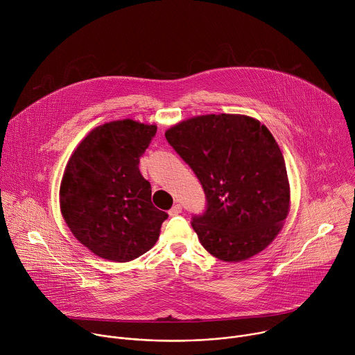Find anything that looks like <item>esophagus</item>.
<instances>
[{"mask_svg":"<svg viewBox=\"0 0 355 355\" xmlns=\"http://www.w3.org/2000/svg\"><path fill=\"white\" fill-rule=\"evenodd\" d=\"M182 212V207L180 205V204H177V205H174L170 211H168V215L170 216H177V215H180Z\"/></svg>","mask_w":355,"mask_h":355,"instance_id":"obj_1","label":"esophagus"}]
</instances>
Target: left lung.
Instances as JSON below:
<instances>
[{
  "label": "left lung",
  "instance_id": "1",
  "mask_svg": "<svg viewBox=\"0 0 355 355\" xmlns=\"http://www.w3.org/2000/svg\"><path fill=\"white\" fill-rule=\"evenodd\" d=\"M166 139L204 188L205 212L191 222L204 248L230 263L263 251L289 212L285 160L271 132L254 118L220 114L187 119Z\"/></svg>",
  "mask_w": 355,
  "mask_h": 355
}]
</instances>
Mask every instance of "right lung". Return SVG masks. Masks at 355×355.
Masks as SVG:
<instances>
[{"mask_svg": "<svg viewBox=\"0 0 355 355\" xmlns=\"http://www.w3.org/2000/svg\"><path fill=\"white\" fill-rule=\"evenodd\" d=\"M156 125L114 121L91 130L71 155L60 209L74 237L95 256L132 261L153 247L168 215L151 204L139 170Z\"/></svg>", "mask_w": 355, "mask_h": 355, "instance_id": "right-lung-1", "label": "right lung"}]
</instances>
